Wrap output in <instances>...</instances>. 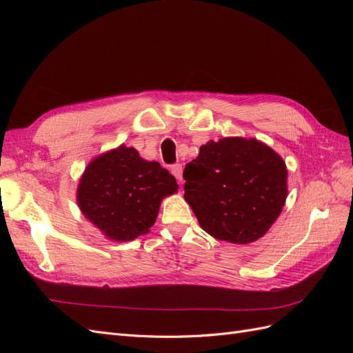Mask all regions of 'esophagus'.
Returning <instances> with one entry per match:
<instances>
[{
    "label": "esophagus",
    "instance_id": "1",
    "mask_svg": "<svg viewBox=\"0 0 353 353\" xmlns=\"http://www.w3.org/2000/svg\"><path fill=\"white\" fill-rule=\"evenodd\" d=\"M170 172L178 179V183H183V165L181 163H175L170 168Z\"/></svg>",
    "mask_w": 353,
    "mask_h": 353
}]
</instances>
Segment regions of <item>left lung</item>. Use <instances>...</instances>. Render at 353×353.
Wrapping results in <instances>:
<instances>
[{
  "mask_svg": "<svg viewBox=\"0 0 353 353\" xmlns=\"http://www.w3.org/2000/svg\"><path fill=\"white\" fill-rule=\"evenodd\" d=\"M184 199L200 227L218 240L248 244L279 218L287 197V169L256 140L223 138L200 147L185 165Z\"/></svg>",
  "mask_w": 353,
  "mask_h": 353,
  "instance_id": "8db88e82",
  "label": "left lung"
}]
</instances>
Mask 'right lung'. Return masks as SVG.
<instances>
[{"label":"right lung","mask_w":353,"mask_h":353,"mask_svg":"<svg viewBox=\"0 0 353 353\" xmlns=\"http://www.w3.org/2000/svg\"><path fill=\"white\" fill-rule=\"evenodd\" d=\"M178 190L159 162H147L121 145L94 159L78 188V205L95 227L114 241H130L152 228L160 201Z\"/></svg>","instance_id":"1"}]
</instances>
